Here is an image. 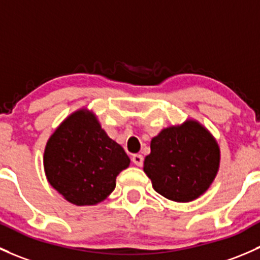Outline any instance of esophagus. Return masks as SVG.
<instances>
[{"instance_id":"34e87169","label":"esophagus","mask_w":260,"mask_h":260,"mask_svg":"<svg viewBox=\"0 0 260 260\" xmlns=\"http://www.w3.org/2000/svg\"><path fill=\"white\" fill-rule=\"evenodd\" d=\"M143 155H141V154H135L132 157V162L135 163L136 166H138V167H142L143 166Z\"/></svg>"}]
</instances>
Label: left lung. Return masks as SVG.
<instances>
[{"instance_id": "obj_1", "label": "left lung", "mask_w": 260, "mask_h": 260, "mask_svg": "<svg viewBox=\"0 0 260 260\" xmlns=\"http://www.w3.org/2000/svg\"><path fill=\"white\" fill-rule=\"evenodd\" d=\"M219 148L198 122L163 129L151 142L144 172L160 196L174 202H190L203 194L215 178Z\"/></svg>"}]
</instances>
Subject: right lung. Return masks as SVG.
<instances>
[{
	"mask_svg": "<svg viewBox=\"0 0 260 260\" xmlns=\"http://www.w3.org/2000/svg\"><path fill=\"white\" fill-rule=\"evenodd\" d=\"M129 158L101 128L94 114L83 109L71 114L48 139L45 172L54 189L76 206H93L116 188Z\"/></svg>",
	"mask_w": 260,
	"mask_h": 260,
	"instance_id": "add662e5",
	"label": "right lung"
}]
</instances>
